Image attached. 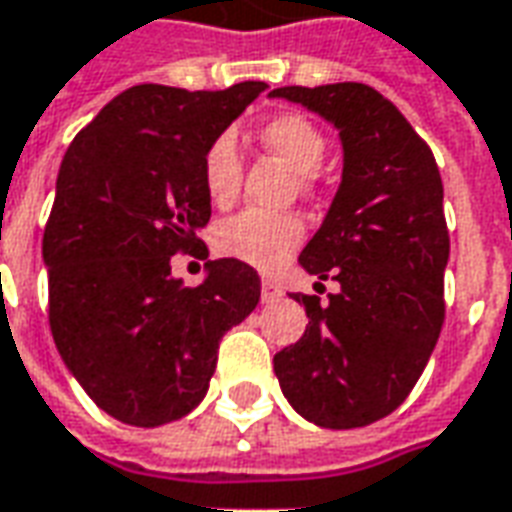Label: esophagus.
I'll list each match as a JSON object with an SVG mask.
<instances>
[{"label":"esophagus","mask_w":512,"mask_h":512,"mask_svg":"<svg viewBox=\"0 0 512 512\" xmlns=\"http://www.w3.org/2000/svg\"><path fill=\"white\" fill-rule=\"evenodd\" d=\"M260 296H263V302H274V299H280L282 288L274 280H263L260 285Z\"/></svg>","instance_id":"esophagus-1"}]
</instances>
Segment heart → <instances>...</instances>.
Returning <instances> with one entry per match:
<instances>
[{"mask_svg":"<svg viewBox=\"0 0 512 512\" xmlns=\"http://www.w3.org/2000/svg\"><path fill=\"white\" fill-rule=\"evenodd\" d=\"M260 141L280 155L296 174L310 180V174L321 166L327 141L316 124L299 113H277L260 127ZM244 163L232 135H219L207 144L202 155V188L216 207L235 202L241 191ZM305 241V224L293 213H263L244 210L232 219L221 221L213 232V246L221 257H232L238 263L274 271Z\"/></svg>","mask_w":512,"mask_h":512,"instance_id":"b5f03b06","label":"heart"}]
</instances>
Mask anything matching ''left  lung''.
I'll return each mask as SVG.
<instances>
[{"instance_id": "8db88e82", "label": "left lung", "mask_w": 512, "mask_h": 512, "mask_svg": "<svg viewBox=\"0 0 512 512\" xmlns=\"http://www.w3.org/2000/svg\"><path fill=\"white\" fill-rule=\"evenodd\" d=\"M271 96L307 107L341 135L343 174L299 263L341 291L296 293L305 335L274 355L291 407L327 430L380 421L407 399L443 327L449 230L430 146L380 91L363 82ZM321 285V282H316Z\"/></svg>"}]
</instances>
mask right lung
<instances>
[{"label":"right lung","instance_id":"add662e5","mask_svg":"<svg viewBox=\"0 0 512 512\" xmlns=\"http://www.w3.org/2000/svg\"><path fill=\"white\" fill-rule=\"evenodd\" d=\"M135 85L77 132L44 230L49 327L82 391L132 427H160L205 399L224 332L260 302V277L210 260L185 288L171 255L207 252L202 155L266 91Z\"/></svg>","mask_w":512,"mask_h":512}]
</instances>
